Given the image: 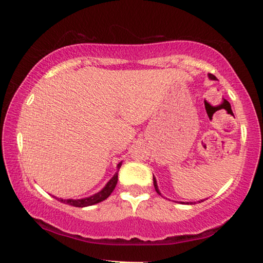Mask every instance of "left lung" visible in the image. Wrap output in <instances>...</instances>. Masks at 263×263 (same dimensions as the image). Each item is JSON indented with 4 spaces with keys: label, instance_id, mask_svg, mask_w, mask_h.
I'll return each instance as SVG.
<instances>
[{
    "label": "left lung",
    "instance_id": "obj_1",
    "mask_svg": "<svg viewBox=\"0 0 263 263\" xmlns=\"http://www.w3.org/2000/svg\"><path fill=\"white\" fill-rule=\"evenodd\" d=\"M208 78H210L211 80H215V77H214V75H212V74H208ZM153 184H154V188H156V192H157L158 194H159V195H161L160 192H159V188H158V184H157V179H156V177H154V176H153ZM201 201H202V200H201ZM201 201H199V202H201ZM181 203L189 204V202H181ZM190 204H192V203H190Z\"/></svg>",
    "mask_w": 263,
    "mask_h": 263
}]
</instances>
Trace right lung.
<instances>
[{"label": "right lung", "instance_id": "obj_1", "mask_svg": "<svg viewBox=\"0 0 263 263\" xmlns=\"http://www.w3.org/2000/svg\"><path fill=\"white\" fill-rule=\"evenodd\" d=\"M121 165H122V161L117 165V172L112 176V178H111L110 181L106 183L105 186H104L100 192L93 194V195H91V196L84 197V199H78V200H73V199L63 200V199H59V197H56V196H53V197H56V199L60 200L61 202L70 204V206H74V207H87V206H92V204L102 202V201L107 199V197L111 195V193L114 192L115 186H116L117 181H118V170H120Z\"/></svg>", "mask_w": 263, "mask_h": 263}]
</instances>
